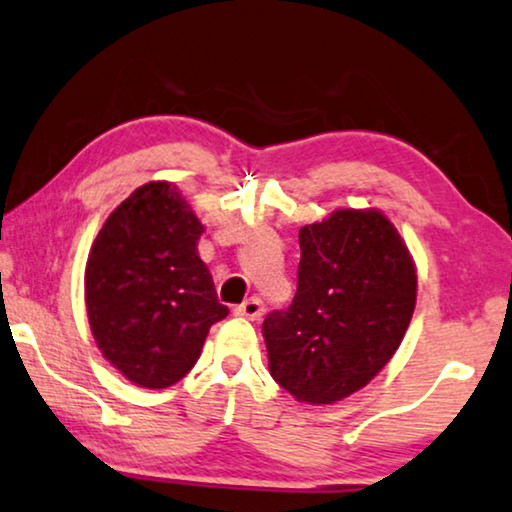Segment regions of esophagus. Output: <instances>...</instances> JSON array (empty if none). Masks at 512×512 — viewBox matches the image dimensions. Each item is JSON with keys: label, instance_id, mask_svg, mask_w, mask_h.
I'll list each match as a JSON object with an SVG mask.
<instances>
[{"label": "esophagus", "instance_id": "esophagus-1", "mask_svg": "<svg viewBox=\"0 0 512 512\" xmlns=\"http://www.w3.org/2000/svg\"><path fill=\"white\" fill-rule=\"evenodd\" d=\"M234 312H237L239 316H246V319H250V321H259L264 314V305L259 298H248V300H243V303Z\"/></svg>", "mask_w": 512, "mask_h": 512}]
</instances>
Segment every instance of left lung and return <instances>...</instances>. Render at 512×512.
<instances>
[{
	"label": "left lung",
	"instance_id": "1",
	"mask_svg": "<svg viewBox=\"0 0 512 512\" xmlns=\"http://www.w3.org/2000/svg\"><path fill=\"white\" fill-rule=\"evenodd\" d=\"M298 289L262 323L275 383L328 405L369 385L392 360L417 303V266L380 209H335L300 227Z\"/></svg>",
	"mask_w": 512,
	"mask_h": 512
}]
</instances>
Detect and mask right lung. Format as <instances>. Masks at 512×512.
<instances>
[{
	"label": "right lung",
	"mask_w": 512,
	"mask_h": 512,
	"mask_svg": "<svg viewBox=\"0 0 512 512\" xmlns=\"http://www.w3.org/2000/svg\"><path fill=\"white\" fill-rule=\"evenodd\" d=\"M205 225L173 182L139 186L113 209L84 273L86 314L104 360L129 383L166 389L198 362L227 316L198 255Z\"/></svg>",
	"instance_id": "add662e5"
}]
</instances>
